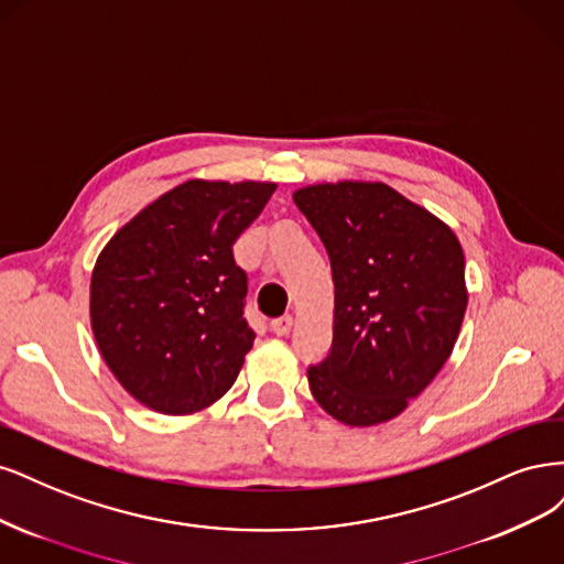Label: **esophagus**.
<instances>
[{
  "label": "esophagus",
  "instance_id": "34e87169",
  "mask_svg": "<svg viewBox=\"0 0 564 564\" xmlns=\"http://www.w3.org/2000/svg\"><path fill=\"white\" fill-rule=\"evenodd\" d=\"M293 325H295L293 316H281L276 321H271V333L279 337H285V335H290V330H293Z\"/></svg>",
  "mask_w": 564,
  "mask_h": 564
}]
</instances>
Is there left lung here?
Here are the masks:
<instances>
[{"label": "left lung", "mask_w": 564, "mask_h": 564, "mask_svg": "<svg viewBox=\"0 0 564 564\" xmlns=\"http://www.w3.org/2000/svg\"><path fill=\"white\" fill-rule=\"evenodd\" d=\"M328 250L333 347L306 370L316 403L347 426L401 414L449 358L468 290L454 231L384 183L308 185L293 194Z\"/></svg>", "instance_id": "8db88e82"}]
</instances>
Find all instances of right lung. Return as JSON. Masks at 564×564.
Wrapping results in <instances>:
<instances>
[{
	"mask_svg": "<svg viewBox=\"0 0 564 564\" xmlns=\"http://www.w3.org/2000/svg\"><path fill=\"white\" fill-rule=\"evenodd\" d=\"M276 183L187 180L161 194L100 250L90 328L107 368L138 403L194 414L239 377L256 333L248 276L231 246Z\"/></svg>",
	"mask_w": 564,
	"mask_h": 564,
	"instance_id": "right-lung-1",
	"label": "right lung"
}]
</instances>
